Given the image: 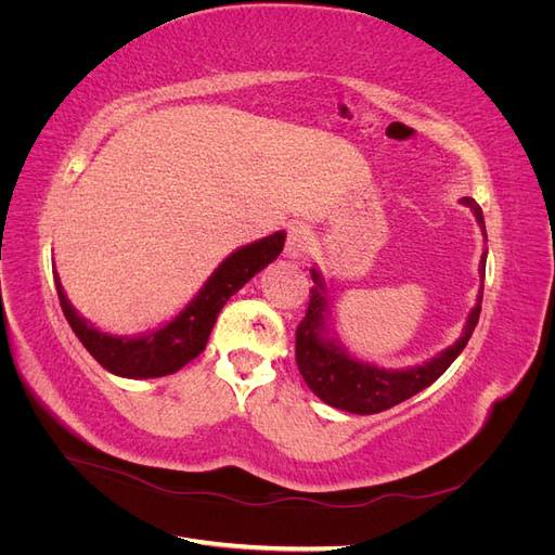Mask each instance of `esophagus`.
I'll return each mask as SVG.
<instances>
[{"label": "esophagus", "instance_id": "1", "mask_svg": "<svg viewBox=\"0 0 555 555\" xmlns=\"http://www.w3.org/2000/svg\"><path fill=\"white\" fill-rule=\"evenodd\" d=\"M314 249V236L306 224H292L287 231V255L292 259H304Z\"/></svg>", "mask_w": 555, "mask_h": 555}]
</instances>
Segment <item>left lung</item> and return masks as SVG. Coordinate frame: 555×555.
<instances>
[{
  "mask_svg": "<svg viewBox=\"0 0 555 555\" xmlns=\"http://www.w3.org/2000/svg\"><path fill=\"white\" fill-rule=\"evenodd\" d=\"M463 204L473 208L477 215V222L483 229V215L477 206L475 198L465 196ZM486 271V251L481 257L479 273L483 278ZM312 280L317 287L310 289V304L306 310V317L300 319L296 328V365L298 373L304 375L310 389L322 398L326 405L338 408L351 414H377L389 410L398 402L412 398L414 393L424 391L438 379L447 367L456 361V357L465 349L469 335H473L479 312H481V298H483V284L479 292V300L475 310L469 312L467 324L463 331V338L444 349L440 357L433 361L416 365L412 371H382V367L361 363L357 359H349L340 347L331 343H324L322 326H324V312H326V298H324V282L317 271H312Z\"/></svg>",
  "mask_w": 555,
  "mask_h": 555,
  "instance_id": "obj_1",
  "label": "left lung"
}]
</instances>
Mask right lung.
I'll list each match as a JSON object with an SVG mask.
<instances>
[{"mask_svg":"<svg viewBox=\"0 0 555 555\" xmlns=\"http://www.w3.org/2000/svg\"><path fill=\"white\" fill-rule=\"evenodd\" d=\"M284 247V233L278 231L257 243L245 245L227 257L220 268L210 275L206 287L184 308L171 324L143 335V338H113V335L96 331L86 319L78 317L64 296L60 278L55 273V287L66 322L78 335L90 354L102 363L106 371L120 377H164L171 375L184 363L196 359L206 349L210 331L227 300L236 294L243 284L255 278L261 268L271 263Z\"/></svg>","mask_w":555,"mask_h":555,"instance_id":"1","label":"right lung"}]
</instances>
